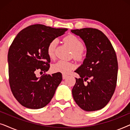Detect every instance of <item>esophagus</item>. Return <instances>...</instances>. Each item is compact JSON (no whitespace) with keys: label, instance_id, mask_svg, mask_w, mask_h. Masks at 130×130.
I'll list each match as a JSON object with an SVG mask.
<instances>
[{"label":"esophagus","instance_id":"1","mask_svg":"<svg viewBox=\"0 0 130 130\" xmlns=\"http://www.w3.org/2000/svg\"><path fill=\"white\" fill-rule=\"evenodd\" d=\"M62 77H63V79H66L67 77V75H66V74H63Z\"/></svg>","mask_w":130,"mask_h":130}]
</instances>
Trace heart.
Wrapping results in <instances>:
<instances>
[{"mask_svg": "<svg viewBox=\"0 0 130 130\" xmlns=\"http://www.w3.org/2000/svg\"><path fill=\"white\" fill-rule=\"evenodd\" d=\"M64 41L68 44L73 50V57L77 60H82L85 56V50L83 48V44L79 38L73 34L67 35L64 37ZM57 40L54 39L50 42L47 48L48 56L50 58H53L55 56V50L57 44ZM75 66L72 62L60 60L53 65V72H59L64 74H68L73 70Z\"/></svg>", "mask_w": 130, "mask_h": 130, "instance_id": "1", "label": "heart"}]
</instances>
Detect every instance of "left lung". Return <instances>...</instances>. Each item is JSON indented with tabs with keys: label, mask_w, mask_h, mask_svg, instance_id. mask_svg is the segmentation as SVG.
<instances>
[{
	"label": "left lung",
	"mask_w": 130,
	"mask_h": 130,
	"mask_svg": "<svg viewBox=\"0 0 130 130\" xmlns=\"http://www.w3.org/2000/svg\"><path fill=\"white\" fill-rule=\"evenodd\" d=\"M71 31L84 41L87 48L86 58L75 71L80 77L76 78L73 97L85 111L99 110L109 102L116 88V53L109 39L100 30L86 28Z\"/></svg>",
	"instance_id": "left-lung-1"
}]
</instances>
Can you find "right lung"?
I'll return each mask as SVG.
<instances>
[{
    "instance_id": "1",
    "label": "right lung",
    "mask_w": 130,
    "mask_h": 130,
    "mask_svg": "<svg viewBox=\"0 0 130 130\" xmlns=\"http://www.w3.org/2000/svg\"><path fill=\"white\" fill-rule=\"evenodd\" d=\"M67 30L34 24L22 29L13 40L8 54L9 82L13 96L22 106L40 109L54 96L62 80L61 73H44L39 78L35 73L48 70V44Z\"/></svg>"
}]
</instances>
